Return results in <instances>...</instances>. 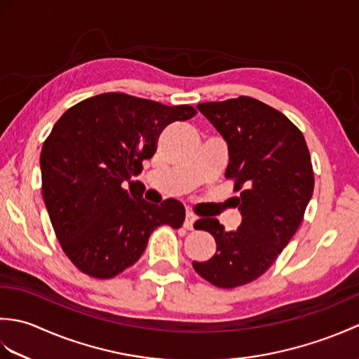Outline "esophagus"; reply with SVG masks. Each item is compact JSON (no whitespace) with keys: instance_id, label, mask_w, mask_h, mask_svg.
<instances>
[{"instance_id":"esophagus-1","label":"esophagus","mask_w":359,"mask_h":359,"mask_svg":"<svg viewBox=\"0 0 359 359\" xmlns=\"http://www.w3.org/2000/svg\"><path fill=\"white\" fill-rule=\"evenodd\" d=\"M194 222H196V215L193 211H187V216H185V222H184V226L187 228V230H193L194 226Z\"/></svg>"}]
</instances>
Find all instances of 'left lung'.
Wrapping results in <instances>:
<instances>
[{"label": "left lung", "mask_w": 359, "mask_h": 359, "mask_svg": "<svg viewBox=\"0 0 359 359\" xmlns=\"http://www.w3.org/2000/svg\"><path fill=\"white\" fill-rule=\"evenodd\" d=\"M228 144L225 177L234 180L242 224L225 231L217 219H199L196 230L212 234L217 250L193 262L203 279L234 288L270 269L299 228L315 177L302 133L284 114L251 97L197 104Z\"/></svg>", "instance_id": "1"}]
</instances>
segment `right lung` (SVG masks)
Returning <instances> with one entry per match:
<instances>
[{
	"mask_svg": "<svg viewBox=\"0 0 359 359\" xmlns=\"http://www.w3.org/2000/svg\"><path fill=\"white\" fill-rule=\"evenodd\" d=\"M197 111L123 93L86 98L67 109L43 143L41 189L53 231L71 262L109 279L139 261L160 225L180 228L185 208L152 205L131 180L157 149L160 133Z\"/></svg>",
	"mask_w": 359,
	"mask_h": 359,
	"instance_id": "obj_1",
	"label": "right lung"
}]
</instances>
